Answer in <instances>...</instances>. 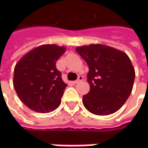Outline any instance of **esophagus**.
Here are the masks:
<instances>
[{"label":"esophagus","instance_id":"1","mask_svg":"<svg viewBox=\"0 0 148 148\" xmlns=\"http://www.w3.org/2000/svg\"><path fill=\"white\" fill-rule=\"evenodd\" d=\"M83 79H84V77H83L82 76H79V77H78V78H77V81H75V82H73V83H75V84H77V83H79V82H82Z\"/></svg>","mask_w":148,"mask_h":148}]
</instances>
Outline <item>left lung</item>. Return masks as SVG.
<instances>
[{
    "label": "left lung",
    "mask_w": 148,
    "mask_h": 148,
    "mask_svg": "<svg viewBox=\"0 0 148 148\" xmlns=\"http://www.w3.org/2000/svg\"><path fill=\"white\" fill-rule=\"evenodd\" d=\"M76 50L89 66L90 91L83 95L85 108L96 115L119 110L131 94L135 78L128 55L100 43L80 46Z\"/></svg>",
    "instance_id": "obj_1"
}]
</instances>
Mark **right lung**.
Instances as JSON below:
<instances>
[{
  "instance_id": "1",
  "label": "right lung",
  "mask_w": 148,
  "mask_h": 148,
  "mask_svg": "<svg viewBox=\"0 0 148 148\" xmlns=\"http://www.w3.org/2000/svg\"><path fill=\"white\" fill-rule=\"evenodd\" d=\"M66 47L43 44L30 50L16 63L13 85L20 100L32 110L49 113L61 104L66 87L56 68Z\"/></svg>"
}]
</instances>
